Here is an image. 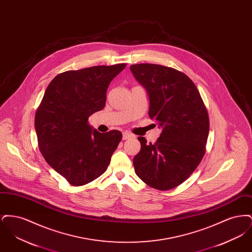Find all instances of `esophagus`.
<instances>
[{
	"instance_id": "34e87169",
	"label": "esophagus",
	"mask_w": 252,
	"mask_h": 252,
	"mask_svg": "<svg viewBox=\"0 0 252 252\" xmlns=\"http://www.w3.org/2000/svg\"><path fill=\"white\" fill-rule=\"evenodd\" d=\"M134 137V135H132L130 133H128V132H124L123 133V140H127V139H130V138H133Z\"/></svg>"
}]
</instances>
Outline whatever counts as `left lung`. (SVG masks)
<instances>
[{
	"label": "left lung",
	"mask_w": 252,
	"mask_h": 252,
	"mask_svg": "<svg viewBox=\"0 0 252 252\" xmlns=\"http://www.w3.org/2000/svg\"><path fill=\"white\" fill-rule=\"evenodd\" d=\"M130 70L149 96V117L162 127L155 144L138 137L141 151L133 158L135 173L154 189L171 190L203 158L210 128L207 108L185 73L150 63L134 64Z\"/></svg>",
	"instance_id": "left-lung-1"
}]
</instances>
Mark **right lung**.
<instances>
[{
  "mask_svg": "<svg viewBox=\"0 0 252 252\" xmlns=\"http://www.w3.org/2000/svg\"><path fill=\"white\" fill-rule=\"evenodd\" d=\"M126 64L94 66L58 74L36 109L38 149L49 165L72 186H82L107 170L122 140L119 130L100 133L88 119L102 110L111 80Z\"/></svg>",
  "mask_w": 252,
  "mask_h": 252,
  "instance_id": "right-lung-1",
  "label": "right lung"
}]
</instances>
